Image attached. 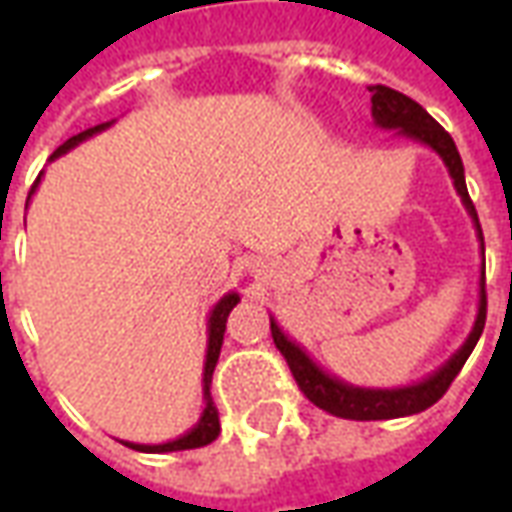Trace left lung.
Instances as JSON below:
<instances>
[{"label": "left lung", "instance_id": "left-lung-1", "mask_svg": "<svg viewBox=\"0 0 512 512\" xmlns=\"http://www.w3.org/2000/svg\"><path fill=\"white\" fill-rule=\"evenodd\" d=\"M370 93H373L370 101H373V117H376L378 126L397 128L400 134L414 136V139L430 145L444 158V164H447L452 180H455V189L461 194L463 205L472 213L474 224H477V235L483 241V230H480V222H477V211H474V202L469 197V191H466V180H463V161L458 156V147L452 142V136L417 101H411L408 95L397 93V90L384 87V84H373ZM485 310H488V301H485L483 268V279H480V312H477V321H474L469 340L463 343L461 351L452 356L447 365L441 367L439 373L425 378L422 384L403 386V389H359V386H348L343 381H337V378L326 376L321 367H315L310 356L304 354L296 343H290L274 321H271V337H274V345L279 348V354L285 356L290 373H293L296 384H299V389L310 403H315L323 411H329L334 417L343 419H362V422H370V419H395L408 417V414H419V411L433 406L439 397H444V392L450 389L455 376L461 373V367L466 365V359H469L474 345L480 340V334H483Z\"/></svg>", "mask_w": 512, "mask_h": 512}]
</instances>
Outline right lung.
<instances>
[{
  "label": "right lung",
  "instance_id": "1",
  "mask_svg": "<svg viewBox=\"0 0 512 512\" xmlns=\"http://www.w3.org/2000/svg\"><path fill=\"white\" fill-rule=\"evenodd\" d=\"M109 126V123H106ZM106 126H95V128H87L82 134L71 136L68 142L62 147L54 150V156L57 158L62 156L65 150H71L73 145H79L82 139L87 136H93L95 131H101ZM35 186H38V180H35ZM32 186V189H35ZM235 304H238V296L235 293H227L211 312V337H208V359H205V411H202V419L197 422V428L189 430L186 436H180L175 441H167V444H128V447H134V450H142V452H175V450H197V447H205V444H211L216 436H219V411L213 406L211 400V378H213V367L219 362V351H222V340H224V326H227V315L233 310Z\"/></svg>",
  "mask_w": 512,
  "mask_h": 512
}]
</instances>
